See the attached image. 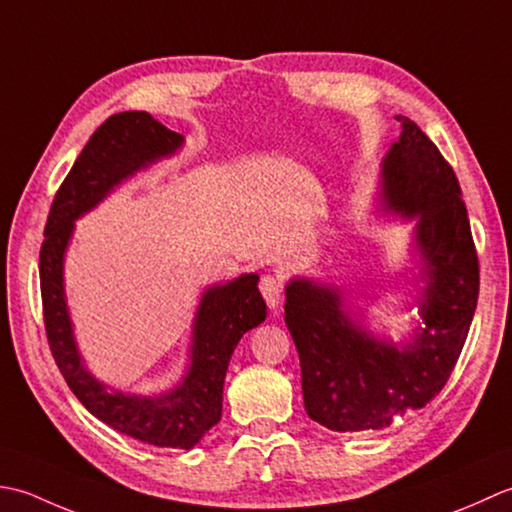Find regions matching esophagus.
<instances>
[{
	"label": "esophagus",
	"instance_id": "obj_1",
	"mask_svg": "<svg viewBox=\"0 0 512 512\" xmlns=\"http://www.w3.org/2000/svg\"><path fill=\"white\" fill-rule=\"evenodd\" d=\"M260 294H263L267 307L276 309L283 300V283H280L278 276H265L260 280Z\"/></svg>",
	"mask_w": 512,
	"mask_h": 512
}]
</instances>
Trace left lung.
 Here are the masks:
<instances>
[{"instance_id": "obj_1", "label": "left lung", "mask_w": 512, "mask_h": 512, "mask_svg": "<svg viewBox=\"0 0 512 512\" xmlns=\"http://www.w3.org/2000/svg\"><path fill=\"white\" fill-rule=\"evenodd\" d=\"M380 163L382 210L413 221L398 280L406 309L402 340L371 327L358 291L294 276L285 285V325L300 358L311 420L338 433L384 429L429 404L451 375L479 294L477 254L462 190L435 143L406 117Z\"/></svg>"}]
</instances>
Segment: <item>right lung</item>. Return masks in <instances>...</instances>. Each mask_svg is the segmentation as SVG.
I'll return each instance as SVG.
<instances>
[{
  "instance_id": "obj_1",
  "label": "right lung",
  "mask_w": 512,
  "mask_h": 512,
  "mask_svg": "<svg viewBox=\"0 0 512 512\" xmlns=\"http://www.w3.org/2000/svg\"><path fill=\"white\" fill-rule=\"evenodd\" d=\"M183 145V134L168 130L148 112L112 114L92 134L52 201L39 280L50 351L77 400L114 431L152 446L190 451L221 420L225 373L238 340L267 316L256 271L203 289L192 320L185 373L172 389L152 395L112 387L88 369L70 318L64 276L79 218L139 172L172 159Z\"/></svg>"
}]
</instances>
